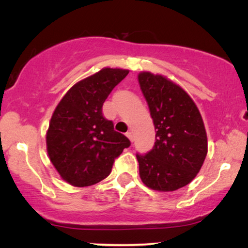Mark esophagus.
I'll use <instances>...</instances> for the list:
<instances>
[{"label": "esophagus", "instance_id": "esophagus-1", "mask_svg": "<svg viewBox=\"0 0 248 248\" xmlns=\"http://www.w3.org/2000/svg\"><path fill=\"white\" fill-rule=\"evenodd\" d=\"M126 137H127L128 139H130V141H131V142H133V140H134V137H133V133H132L131 131H128V132H127V133H126Z\"/></svg>", "mask_w": 248, "mask_h": 248}]
</instances>
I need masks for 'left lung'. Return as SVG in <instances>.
<instances>
[{"label": "left lung", "instance_id": "8db88e82", "mask_svg": "<svg viewBox=\"0 0 248 248\" xmlns=\"http://www.w3.org/2000/svg\"><path fill=\"white\" fill-rule=\"evenodd\" d=\"M138 78L155 131L154 148L137 154L140 177L155 191H176L193 181L206 157L201 114L192 98L167 78L150 72Z\"/></svg>", "mask_w": 248, "mask_h": 248}]
</instances>
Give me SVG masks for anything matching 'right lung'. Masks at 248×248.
Instances as JSON below:
<instances>
[{
    "instance_id": "add662e5",
    "label": "right lung",
    "mask_w": 248,
    "mask_h": 248,
    "mask_svg": "<svg viewBox=\"0 0 248 248\" xmlns=\"http://www.w3.org/2000/svg\"><path fill=\"white\" fill-rule=\"evenodd\" d=\"M127 70L105 67L74 84L54 110L46 135L49 159L64 181L83 187L103 181L128 139L103 115L111 90Z\"/></svg>"
}]
</instances>
